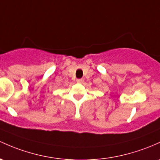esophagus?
Masks as SVG:
<instances>
[{
	"mask_svg": "<svg viewBox=\"0 0 160 160\" xmlns=\"http://www.w3.org/2000/svg\"><path fill=\"white\" fill-rule=\"evenodd\" d=\"M83 81H84L83 79H77V83H83Z\"/></svg>",
	"mask_w": 160,
	"mask_h": 160,
	"instance_id": "esophagus-1",
	"label": "esophagus"
}]
</instances>
